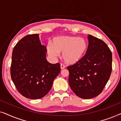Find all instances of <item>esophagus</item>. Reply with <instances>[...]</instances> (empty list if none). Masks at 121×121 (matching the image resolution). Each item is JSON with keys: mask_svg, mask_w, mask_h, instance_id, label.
Here are the masks:
<instances>
[{"mask_svg": "<svg viewBox=\"0 0 121 121\" xmlns=\"http://www.w3.org/2000/svg\"><path fill=\"white\" fill-rule=\"evenodd\" d=\"M65 68V65H64L63 64H62V63H61L60 64V68H61V69H64Z\"/></svg>", "mask_w": 121, "mask_h": 121, "instance_id": "obj_1", "label": "esophagus"}]
</instances>
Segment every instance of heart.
Instances as JSON below:
<instances>
[{"mask_svg":"<svg viewBox=\"0 0 121 121\" xmlns=\"http://www.w3.org/2000/svg\"><path fill=\"white\" fill-rule=\"evenodd\" d=\"M87 44L82 38L74 36H60L54 38L52 45L47 46V52L51 57H57L62 52V57L66 63L73 64L82 58L87 50Z\"/></svg>","mask_w":121,"mask_h":121,"instance_id":"obj_1","label":"heart"}]
</instances>
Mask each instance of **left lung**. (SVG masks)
<instances>
[{"mask_svg": "<svg viewBox=\"0 0 121 121\" xmlns=\"http://www.w3.org/2000/svg\"><path fill=\"white\" fill-rule=\"evenodd\" d=\"M85 56L67 67L69 84L78 96L89 99L101 93L112 72V52L105 42L89 35Z\"/></svg>", "mask_w": 121, "mask_h": 121, "instance_id": "left-lung-1", "label": "left lung"}]
</instances>
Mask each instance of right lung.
Segmentation results:
<instances>
[{"label":"right lung","instance_id":"1","mask_svg":"<svg viewBox=\"0 0 121 121\" xmlns=\"http://www.w3.org/2000/svg\"><path fill=\"white\" fill-rule=\"evenodd\" d=\"M47 49L39 34L28 35L14 48L11 78L18 91L30 99L42 98L51 90L54 79L60 72V65L46 59Z\"/></svg>","mask_w":121,"mask_h":121}]
</instances>
